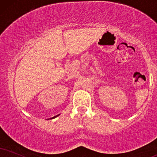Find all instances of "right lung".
<instances>
[{
    "label": "right lung",
    "instance_id": "obj_1",
    "mask_svg": "<svg viewBox=\"0 0 157 157\" xmlns=\"http://www.w3.org/2000/svg\"><path fill=\"white\" fill-rule=\"evenodd\" d=\"M58 116H59V114H58V115H57V116H56V117H52V119H54V118H56V117H58Z\"/></svg>",
    "mask_w": 157,
    "mask_h": 157
}]
</instances>
